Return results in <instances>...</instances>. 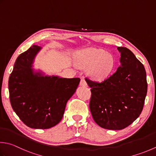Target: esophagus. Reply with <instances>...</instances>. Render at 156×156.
<instances>
[{
  "mask_svg": "<svg viewBox=\"0 0 156 156\" xmlns=\"http://www.w3.org/2000/svg\"><path fill=\"white\" fill-rule=\"evenodd\" d=\"M80 85L82 87H87V83L86 80H85L84 78H82L80 82Z\"/></svg>",
  "mask_w": 156,
  "mask_h": 156,
  "instance_id": "obj_1",
  "label": "esophagus"
}]
</instances>
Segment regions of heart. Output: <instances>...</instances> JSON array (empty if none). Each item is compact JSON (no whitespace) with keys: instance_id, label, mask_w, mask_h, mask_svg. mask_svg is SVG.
<instances>
[{"instance_id":"1","label":"heart","mask_w":156,"mask_h":156,"mask_svg":"<svg viewBox=\"0 0 156 156\" xmlns=\"http://www.w3.org/2000/svg\"><path fill=\"white\" fill-rule=\"evenodd\" d=\"M77 62L82 68H88L93 80H103L110 76L115 68L114 58L103 49L89 48L79 55Z\"/></svg>"}]
</instances>
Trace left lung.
I'll return each instance as SVG.
<instances>
[{"label":"left lung","mask_w":156,"mask_h":156,"mask_svg":"<svg viewBox=\"0 0 156 156\" xmlns=\"http://www.w3.org/2000/svg\"><path fill=\"white\" fill-rule=\"evenodd\" d=\"M120 66L101 82L86 78L91 88L89 108L95 122L109 130H122L129 126L143 110L147 91L144 66L133 52L117 47Z\"/></svg>","instance_id":"obj_1"}]
</instances>
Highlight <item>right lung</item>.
Returning <instances> with one entry per match:
<instances>
[{
    "label": "right lung",
    "mask_w": 156,
    "mask_h": 156,
    "mask_svg": "<svg viewBox=\"0 0 156 156\" xmlns=\"http://www.w3.org/2000/svg\"><path fill=\"white\" fill-rule=\"evenodd\" d=\"M41 48L33 45L20 55L9 79L12 108L26 126L36 129H50L62 120L80 80L35 71L33 63Z\"/></svg>",
    "instance_id": "1"
}]
</instances>
